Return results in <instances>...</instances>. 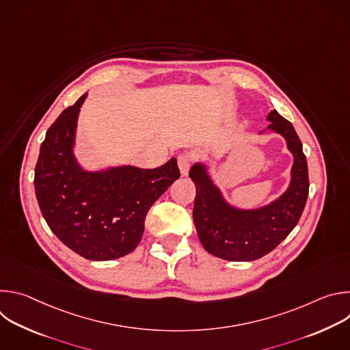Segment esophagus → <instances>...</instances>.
Instances as JSON below:
<instances>
[{"mask_svg":"<svg viewBox=\"0 0 350 350\" xmlns=\"http://www.w3.org/2000/svg\"><path fill=\"white\" fill-rule=\"evenodd\" d=\"M191 163H192V157L191 154L188 152H183L177 157V165H178V169L181 172V176H187L188 174V170L191 167Z\"/></svg>","mask_w":350,"mask_h":350,"instance_id":"esophagus-1","label":"esophagus"}]
</instances>
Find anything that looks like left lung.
<instances>
[{
  "mask_svg": "<svg viewBox=\"0 0 350 350\" xmlns=\"http://www.w3.org/2000/svg\"><path fill=\"white\" fill-rule=\"evenodd\" d=\"M269 129L281 134L293 155L288 189L267 206L241 211L228 205L211 180L206 166L195 163L189 177L195 183L193 223L198 238L211 255L230 262H251L271 252L295 228L309 195L308 161L291 122L275 109L267 115Z\"/></svg>",
  "mask_w": 350,
  "mask_h": 350,
  "instance_id": "1",
  "label": "left lung"
}]
</instances>
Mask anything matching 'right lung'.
<instances>
[{
	"instance_id": "right-lung-1",
	"label": "right lung",
	"mask_w": 350,
	"mask_h": 350,
	"mask_svg": "<svg viewBox=\"0 0 350 350\" xmlns=\"http://www.w3.org/2000/svg\"><path fill=\"white\" fill-rule=\"evenodd\" d=\"M85 96L48 129L34 169V188L48 227L68 247L88 260H112L137 247L148 211L180 170L174 158L157 169L83 170L73 145Z\"/></svg>"
}]
</instances>
